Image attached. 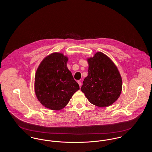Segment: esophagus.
I'll list each match as a JSON object with an SVG mask.
<instances>
[{
	"mask_svg": "<svg viewBox=\"0 0 152 152\" xmlns=\"http://www.w3.org/2000/svg\"><path fill=\"white\" fill-rule=\"evenodd\" d=\"M77 83H78V84H79V85L80 87H81V85H82V84H81V81H77Z\"/></svg>",
	"mask_w": 152,
	"mask_h": 152,
	"instance_id": "1",
	"label": "esophagus"
}]
</instances>
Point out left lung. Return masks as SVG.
Here are the masks:
<instances>
[{"label":"left lung","mask_w":152,"mask_h":152,"mask_svg":"<svg viewBox=\"0 0 152 152\" xmlns=\"http://www.w3.org/2000/svg\"><path fill=\"white\" fill-rule=\"evenodd\" d=\"M88 75L81 88L89 101L97 107L112 105L122 91V79L113 61L102 52L89 58Z\"/></svg>","instance_id":"8db88e82"}]
</instances>
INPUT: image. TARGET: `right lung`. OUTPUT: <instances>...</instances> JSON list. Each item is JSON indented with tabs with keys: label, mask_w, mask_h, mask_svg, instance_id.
Returning <instances> with one entry per match:
<instances>
[{
	"label": "right lung",
	"mask_w": 152,
	"mask_h": 152,
	"mask_svg": "<svg viewBox=\"0 0 152 152\" xmlns=\"http://www.w3.org/2000/svg\"><path fill=\"white\" fill-rule=\"evenodd\" d=\"M68 58L53 53L39 66L35 78V91L40 103L47 108L58 110L64 108L80 89L68 69Z\"/></svg>",
	"instance_id": "add662e5"
}]
</instances>
